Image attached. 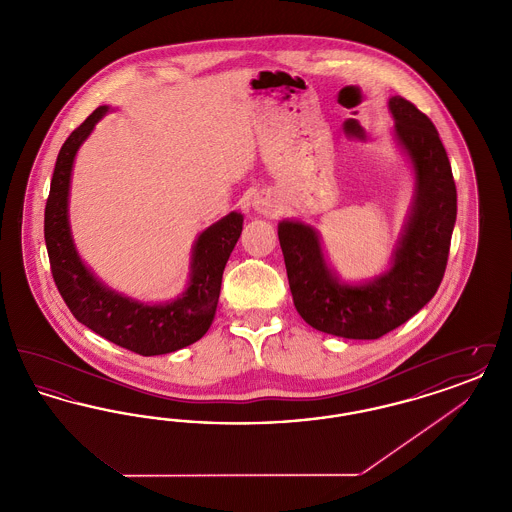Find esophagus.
I'll return each instance as SVG.
<instances>
[{
  "instance_id": "34e87169",
  "label": "esophagus",
  "mask_w": 512,
  "mask_h": 512,
  "mask_svg": "<svg viewBox=\"0 0 512 512\" xmlns=\"http://www.w3.org/2000/svg\"><path fill=\"white\" fill-rule=\"evenodd\" d=\"M255 209H257L259 213H263V215H270V213H272V201H270V197H265V195L257 197V199H255Z\"/></svg>"
}]
</instances>
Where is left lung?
<instances>
[{"label": "left lung", "instance_id": "8db88e82", "mask_svg": "<svg viewBox=\"0 0 512 512\" xmlns=\"http://www.w3.org/2000/svg\"><path fill=\"white\" fill-rule=\"evenodd\" d=\"M395 132L416 171V199L390 272L365 286H341L326 267L317 234L301 222H280L297 313L320 332L378 340L416 315L438 292L457 219V188L438 130L409 99H390Z\"/></svg>", "mask_w": 512, "mask_h": 512}]
</instances>
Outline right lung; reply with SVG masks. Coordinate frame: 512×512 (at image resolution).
<instances>
[{
  "instance_id": "1",
  "label": "right lung",
  "mask_w": 512,
  "mask_h": 512,
  "mask_svg": "<svg viewBox=\"0 0 512 512\" xmlns=\"http://www.w3.org/2000/svg\"><path fill=\"white\" fill-rule=\"evenodd\" d=\"M107 109L101 105L76 126L57 155L44 217L51 276L78 322L132 353L163 355L194 343L209 330L219 303L222 272L242 234L244 217L230 213L197 238L190 288L174 303L147 307L103 288L74 251L67 199L74 155Z\"/></svg>"
}]
</instances>
